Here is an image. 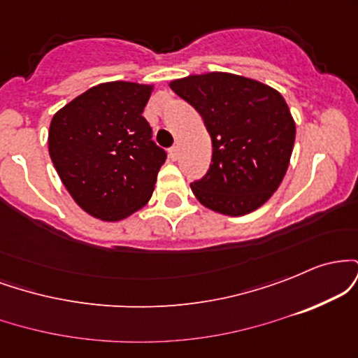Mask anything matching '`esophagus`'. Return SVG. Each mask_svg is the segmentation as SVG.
Returning <instances> with one entry per match:
<instances>
[{
  "label": "esophagus",
  "instance_id": "esophagus-1",
  "mask_svg": "<svg viewBox=\"0 0 358 358\" xmlns=\"http://www.w3.org/2000/svg\"><path fill=\"white\" fill-rule=\"evenodd\" d=\"M178 156H180V148H178V145L171 146V148H170V158L175 162V159H178Z\"/></svg>",
  "mask_w": 358,
  "mask_h": 358
}]
</instances>
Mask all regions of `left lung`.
Returning a JSON list of instances; mask_svg holds the SVG:
<instances>
[{"label": "left lung", "mask_w": 358, "mask_h": 358, "mask_svg": "<svg viewBox=\"0 0 358 358\" xmlns=\"http://www.w3.org/2000/svg\"><path fill=\"white\" fill-rule=\"evenodd\" d=\"M170 87L199 110L212 138L210 168L190 183L199 202L232 217L268 202L285 178L296 134L281 94L227 72L185 77Z\"/></svg>", "instance_id": "obj_1"}]
</instances>
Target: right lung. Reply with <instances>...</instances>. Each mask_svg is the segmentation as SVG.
Instances as JSON below:
<instances>
[{"label": "right lung", "instance_id": "obj_1", "mask_svg": "<svg viewBox=\"0 0 358 358\" xmlns=\"http://www.w3.org/2000/svg\"><path fill=\"white\" fill-rule=\"evenodd\" d=\"M153 85L106 82L55 114L48 151L72 199L101 220H121L146 205L166 151L143 110Z\"/></svg>", "mask_w": 358, "mask_h": 358}]
</instances>
